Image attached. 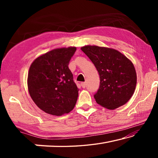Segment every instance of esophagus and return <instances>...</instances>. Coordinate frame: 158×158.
<instances>
[{"instance_id": "1", "label": "esophagus", "mask_w": 158, "mask_h": 158, "mask_svg": "<svg viewBox=\"0 0 158 158\" xmlns=\"http://www.w3.org/2000/svg\"><path fill=\"white\" fill-rule=\"evenodd\" d=\"M81 85L82 88H84V89H85V86H86V84H85V82H82V83H81Z\"/></svg>"}]
</instances>
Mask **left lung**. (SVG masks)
Here are the masks:
<instances>
[{
	"label": "left lung",
	"instance_id": "8db88e82",
	"mask_svg": "<svg viewBox=\"0 0 158 158\" xmlns=\"http://www.w3.org/2000/svg\"><path fill=\"white\" fill-rule=\"evenodd\" d=\"M94 64L100 84L94 95L96 102L115 109L129 101L137 84V73L131 60L118 51L98 46L81 48Z\"/></svg>",
	"mask_w": 158,
	"mask_h": 158
}]
</instances>
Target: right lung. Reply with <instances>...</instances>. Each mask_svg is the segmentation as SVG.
Masks as SVG:
<instances>
[{
	"mask_svg": "<svg viewBox=\"0 0 158 158\" xmlns=\"http://www.w3.org/2000/svg\"><path fill=\"white\" fill-rule=\"evenodd\" d=\"M76 50L74 47L52 50L37 57L29 68V94L47 114L62 116L76 105L79 89L68 68Z\"/></svg>",
	"mask_w": 158,
	"mask_h": 158,
	"instance_id": "add662e5",
	"label": "right lung"
}]
</instances>
